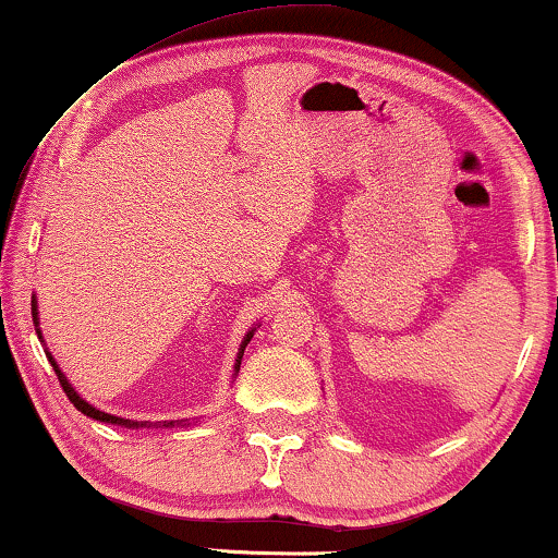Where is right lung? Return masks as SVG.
Here are the masks:
<instances>
[{"label":"right lung","mask_w":558,"mask_h":558,"mask_svg":"<svg viewBox=\"0 0 558 558\" xmlns=\"http://www.w3.org/2000/svg\"><path fill=\"white\" fill-rule=\"evenodd\" d=\"M33 323H35V332H37V338H40V342L45 345V340H43V330H40V312H37V296H33ZM254 332H256V327H251V330L246 332V338L241 340V348H239V353H235V363H233V378L239 376L243 350H246V345L251 342V338H254ZM45 355H48V361H50V365H52V371L58 373L60 386H63V391H65L68 399H71L73 407L78 409L81 414H86V416H90V418H96V422H104V424H117V426H126V429H142V426H147V429H149V426H167V429H172V426H187V424H190L187 418H185V422H157V424H149V422H132V418H121V416L106 414V411L96 409V407H90V403H88L86 399H83V396H81L78 391H75V388L71 386V380L65 378V373L60 371V365H58L56 357H52L50 350H45Z\"/></svg>","instance_id":"add662e5"}]
</instances>
